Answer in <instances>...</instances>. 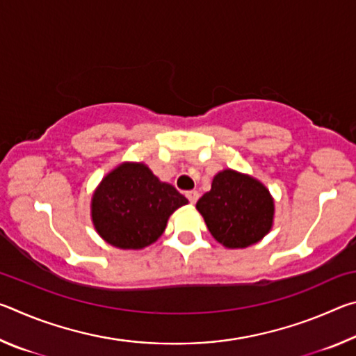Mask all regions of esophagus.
Here are the masks:
<instances>
[{
	"label": "esophagus",
	"instance_id": "esophagus-1",
	"mask_svg": "<svg viewBox=\"0 0 356 356\" xmlns=\"http://www.w3.org/2000/svg\"><path fill=\"white\" fill-rule=\"evenodd\" d=\"M186 200H188L191 204H196V201L200 200V193H197L196 190L186 191Z\"/></svg>",
	"mask_w": 356,
	"mask_h": 356
}]
</instances>
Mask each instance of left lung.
Returning a JSON list of instances; mask_svg holds the SVG:
<instances>
[{"label":"left lung","mask_w":356,"mask_h":356,"mask_svg":"<svg viewBox=\"0 0 356 356\" xmlns=\"http://www.w3.org/2000/svg\"><path fill=\"white\" fill-rule=\"evenodd\" d=\"M196 209L216 242L226 248H246L272 229L275 207L259 180L225 170L213 177L212 190L200 197Z\"/></svg>","instance_id":"obj_1"}]
</instances>
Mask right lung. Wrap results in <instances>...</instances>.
Returning a JSON list of instances; mask_svg holds the SVG:
<instances>
[{"label": "right lung", "mask_w": 356, "mask_h": 356, "mask_svg": "<svg viewBox=\"0 0 356 356\" xmlns=\"http://www.w3.org/2000/svg\"><path fill=\"white\" fill-rule=\"evenodd\" d=\"M186 202L146 165L124 163L95 190L92 221L105 242L122 250H141L163 234L170 215Z\"/></svg>", "instance_id": "right-lung-1"}]
</instances>
